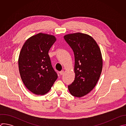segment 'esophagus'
Returning a JSON list of instances; mask_svg holds the SVG:
<instances>
[{
    "label": "esophagus",
    "mask_w": 126,
    "mask_h": 126,
    "mask_svg": "<svg viewBox=\"0 0 126 126\" xmlns=\"http://www.w3.org/2000/svg\"><path fill=\"white\" fill-rule=\"evenodd\" d=\"M64 73V71H61L60 72H59V74L60 75H62Z\"/></svg>",
    "instance_id": "esophagus-1"
}]
</instances>
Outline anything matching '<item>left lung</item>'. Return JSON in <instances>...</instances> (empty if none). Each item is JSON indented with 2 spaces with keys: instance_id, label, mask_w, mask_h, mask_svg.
Segmentation results:
<instances>
[{
  "instance_id": "1",
  "label": "left lung",
  "mask_w": 126,
  "mask_h": 126,
  "mask_svg": "<svg viewBox=\"0 0 126 126\" xmlns=\"http://www.w3.org/2000/svg\"><path fill=\"white\" fill-rule=\"evenodd\" d=\"M64 38L75 57V77L68 85L69 91L73 96L82 97L92 90L99 79L103 67L101 50L96 41L86 34H69Z\"/></svg>"
}]
</instances>
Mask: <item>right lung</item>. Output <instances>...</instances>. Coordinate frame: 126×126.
I'll use <instances>...</instances> for the list:
<instances>
[{
    "mask_svg": "<svg viewBox=\"0 0 126 126\" xmlns=\"http://www.w3.org/2000/svg\"><path fill=\"white\" fill-rule=\"evenodd\" d=\"M56 40L54 36L39 33L24 43L18 58L20 77L25 87L36 95L48 93L58 78L48 52Z\"/></svg>",
    "mask_w": 126,
    "mask_h": 126,
    "instance_id": "1",
    "label": "right lung"
}]
</instances>
